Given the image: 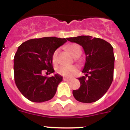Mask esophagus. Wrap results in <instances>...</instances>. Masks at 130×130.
Segmentation results:
<instances>
[{
	"instance_id": "1",
	"label": "esophagus",
	"mask_w": 130,
	"mask_h": 130,
	"mask_svg": "<svg viewBox=\"0 0 130 130\" xmlns=\"http://www.w3.org/2000/svg\"><path fill=\"white\" fill-rule=\"evenodd\" d=\"M63 80H64V81H70V79H68V78L64 77V78H63Z\"/></svg>"
}]
</instances>
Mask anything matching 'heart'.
Instances as JSON below:
<instances>
[{
  "label": "heart",
  "mask_w": 130,
  "mask_h": 130,
  "mask_svg": "<svg viewBox=\"0 0 130 130\" xmlns=\"http://www.w3.org/2000/svg\"><path fill=\"white\" fill-rule=\"evenodd\" d=\"M68 51L72 54L73 57H75V55H76L77 53L79 51L81 50V48L79 45L76 44H72L69 45L68 47ZM57 51H55V52L53 54V62L54 63L56 62V58H57ZM77 71V68L76 66H60L57 69V72L59 74L62 75L66 77H70L73 75L74 73H75Z\"/></svg>",
  "instance_id": "b5f03b06"
}]
</instances>
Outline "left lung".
Masks as SVG:
<instances>
[{
	"instance_id": "obj_1",
	"label": "left lung",
	"mask_w": 130,
	"mask_h": 130,
	"mask_svg": "<svg viewBox=\"0 0 130 130\" xmlns=\"http://www.w3.org/2000/svg\"><path fill=\"white\" fill-rule=\"evenodd\" d=\"M67 40L82 46L86 55L82 70L85 76L78 78L81 85L79 89L73 90V96L83 103L96 102L106 93L113 80V47L105 40L90 36L68 38Z\"/></svg>"
}]
</instances>
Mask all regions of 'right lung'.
I'll return each instance as SVG.
<instances>
[{"label": "right lung", "mask_w": 130, "mask_h": 130, "mask_svg": "<svg viewBox=\"0 0 130 130\" xmlns=\"http://www.w3.org/2000/svg\"><path fill=\"white\" fill-rule=\"evenodd\" d=\"M66 42V38L44 37L27 40L18 47L13 59L15 82L28 100L40 103L55 96L62 77L55 74L47 77L42 72H55L53 54Z\"/></svg>", "instance_id": "right-lung-1"}]
</instances>
